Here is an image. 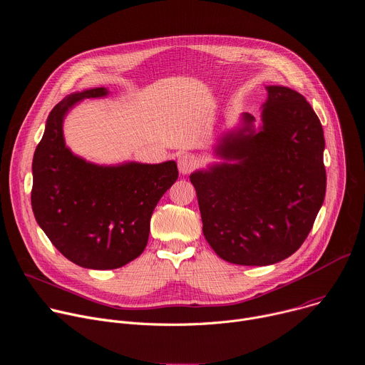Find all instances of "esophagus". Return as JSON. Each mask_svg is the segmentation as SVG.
<instances>
[{
	"label": "esophagus",
	"instance_id": "obj_1",
	"mask_svg": "<svg viewBox=\"0 0 365 365\" xmlns=\"http://www.w3.org/2000/svg\"><path fill=\"white\" fill-rule=\"evenodd\" d=\"M178 165H179V170L182 175H189L198 165V160H197V157H193L190 154H183L179 157Z\"/></svg>",
	"mask_w": 365,
	"mask_h": 365
}]
</instances>
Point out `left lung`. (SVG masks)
Here are the masks:
<instances>
[{
	"instance_id": "8db88e82",
	"label": "left lung",
	"mask_w": 365,
	"mask_h": 365,
	"mask_svg": "<svg viewBox=\"0 0 365 365\" xmlns=\"http://www.w3.org/2000/svg\"><path fill=\"white\" fill-rule=\"evenodd\" d=\"M262 129L245 126L218 145L225 160L190 176L202 232L215 254L240 265H269L297 252L326 195L324 135L301 93L267 86Z\"/></svg>"
}]
</instances>
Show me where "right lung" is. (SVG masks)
Masks as SVG:
<instances>
[{
  "instance_id": "1",
  "label": "right lung",
  "mask_w": 365,
  "mask_h": 365,
  "mask_svg": "<svg viewBox=\"0 0 365 365\" xmlns=\"http://www.w3.org/2000/svg\"><path fill=\"white\" fill-rule=\"evenodd\" d=\"M104 95L106 88H93L60 101L48 115L32 163L38 225L67 259L95 270L118 269L143 252L153 211L179 176L175 161L103 167L66 148L67 110Z\"/></svg>"
}]
</instances>
